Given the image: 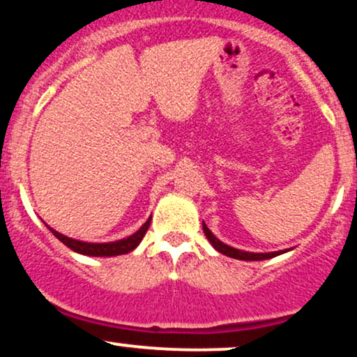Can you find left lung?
<instances>
[{
  "instance_id": "1",
  "label": "left lung",
  "mask_w": 357,
  "mask_h": 357,
  "mask_svg": "<svg viewBox=\"0 0 357 357\" xmlns=\"http://www.w3.org/2000/svg\"><path fill=\"white\" fill-rule=\"evenodd\" d=\"M203 232H205L206 238H208V242L211 245H213L215 250H218V252L223 254V256L227 257H232V259H238V261H264V259H271V257H276L280 256V254H284L288 252L289 249H284V250H276V252H249V250H241V249H236L232 248V245H227L225 242H222L220 238H217L211 234V230L206 227V223L203 222Z\"/></svg>"
}]
</instances>
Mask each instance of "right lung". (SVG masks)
Segmentation results:
<instances>
[{"instance_id": "obj_1", "label": "right lung", "mask_w": 357, "mask_h": 357, "mask_svg": "<svg viewBox=\"0 0 357 357\" xmlns=\"http://www.w3.org/2000/svg\"><path fill=\"white\" fill-rule=\"evenodd\" d=\"M152 217H149L146 223L140 227L137 232L132 234V236L125 237V238H119V241H113V242H84V241H77V238L68 237L64 234L57 232L54 230L52 227L47 225V229L56 236L59 241L62 242L64 245H68L70 250L77 254H83V256H93V257H113V256H121V254H128L132 252L137 245L140 244L144 236H146L149 225H151Z\"/></svg>"}]
</instances>
